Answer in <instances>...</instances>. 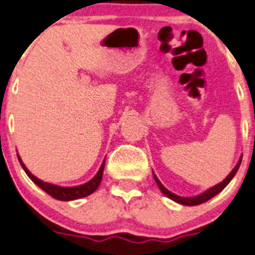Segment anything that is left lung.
<instances>
[{
    "instance_id": "left-lung-1",
    "label": "left lung",
    "mask_w": 255,
    "mask_h": 255,
    "mask_svg": "<svg viewBox=\"0 0 255 255\" xmlns=\"http://www.w3.org/2000/svg\"><path fill=\"white\" fill-rule=\"evenodd\" d=\"M240 163H242V158H240L239 162H238V165L235 166L234 170H233L232 172H230L229 175H228V177L225 178L224 181L220 182V184H218V185H216V186L211 187V189H209L208 191H205V192H204V194L199 195V196H194V197H181V196H177V195H175V194H172V192L168 191V190L166 189V187L163 186L162 184H161L160 180H158V178L156 177V175H154V173H153V177H154V180H156V182H157V185H158V187H160V190L163 192V194L166 195V196L170 197L171 200H173V201H176V203L182 204V205L194 206V205H200V204L206 203L208 200H210L211 197H214V196H215V195H218L219 192L221 191V190L224 189V187L227 186V185L229 184L230 181H232V178L235 176V173H237V171H238V168H239Z\"/></svg>"
}]
</instances>
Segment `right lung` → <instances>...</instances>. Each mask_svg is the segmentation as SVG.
I'll list each match as a JSON object with an SVG mask.
<instances>
[{
	"label": "right lung",
	"mask_w": 255,
	"mask_h": 255,
	"mask_svg": "<svg viewBox=\"0 0 255 255\" xmlns=\"http://www.w3.org/2000/svg\"><path fill=\"white\" fill-rule=\"evenodd\" d=\"M18 161H20L21 166H22V168L25 170L26 175H27L28 177H30L31 180H32V181L40 187V189L44 190L46 194H49L50 196H52L54 199L61 200V201H70V200L80 199V197H85L88 196V195L93 194L95 190L98 189L99 184H101L102 176H103V170H104V162H106V160H104L103 163H102L101 168H99L98 173H97V175H95L89 182H87V184L80 185V186H74V187H61V186H56V185L47 184V182H44L41 181V180H39V178L35 177V176L32 175L27 168H26V166L23 165L20 157H18Z\"/></svg>",
	"instance_id": "obj_1"
}]
</instances>
